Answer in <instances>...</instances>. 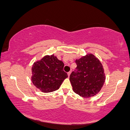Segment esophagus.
Listing matches in <instances>:
<instances>
[{"mask_svg": "<svg viewBox=\"0 0 130 130\" xmlns=\"http://www.w3.org/2000/svg\"><path fill=\"white\" fill-rule=\"evenodd\" d=\"M71 73V71H69V72H68V77H69V76H70Z\"/></svg>", "mask_w": 130, "mask_h": 130, "instance_id": "obj_1", "label": "esophagus"}]
</instances>
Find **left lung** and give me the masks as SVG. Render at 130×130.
<instances>
[{
  "mask_svg": "<svg viewBox=\"0 0 130 130\" xmlns=\"http://www.w3.org/2000/svg\"><path fill=\"white\" fill-rule=\"evenodd\" d=\"M77 67L70 75L74 92L84 98L98 93L105 82V75L100 61L93 54L76 59Z\"/></svg>",
  "mask_w": 130,
  "mask_h": 130,
  "instance_id": "left-lung-1",
  "label": "left lung"
}]
</instances>
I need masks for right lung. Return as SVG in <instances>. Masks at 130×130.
I'll use <instances>...</instances> for the list:
<instances>
[{
	"label": "right lung",
	"instance_id": "add662e5",
	"mask_svg": "<svg viewBox=\"0 0 130 130\" xmlns=\"http://www.w3.org/2000/svg\"><path fill=\"white\" fill-rule=\"evenodd\" d=\"M64 63L54 55H46L35 62L32 67L31 80L42 92L58 89L68 74L63 71Z\"/></svg>",
	"mask_w": 130,
	"mask_h": 130
}]
</instances>
